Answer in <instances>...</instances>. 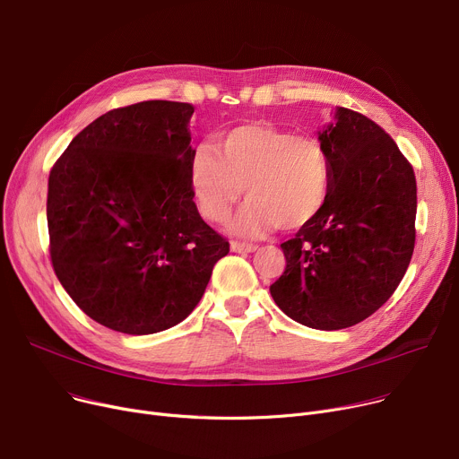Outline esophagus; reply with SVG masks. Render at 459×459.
<instances>
[{
    "label": "esophagus",
    "instance_id": "esophagus-1",
    "mask_svg": "<svg viewBox=\"0 0 459 459\" xmlns=\"http://www.w3.org/2000/svg\"><path fill=\"white\" fill-rule=\"evenodd\" d=\"M230 249L234 253H255L258 249V246H253V243H243V241H232Z\"/></svg>",
    "mask_w": 459,
    "mask_h": 459
}]
</instances>
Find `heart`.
<instances>
[{"instance_id":"1","label":"heart","mask_w":459,"mask_h":459,"mask_svg":"<svg viewBox=\"0 0 459 459\" xmlns=\"http://www.w3.org/2000/svg\"><path fill=\"white\" fill-rule=\"evenodd\" d=\"M190 182L203 216L223 221L246 188L236 230L262 236L310 225L328 203L332 159L314 134L253 121L223 133L216 147L201 143L190 157Z\"/></svg>"}]
</instances>
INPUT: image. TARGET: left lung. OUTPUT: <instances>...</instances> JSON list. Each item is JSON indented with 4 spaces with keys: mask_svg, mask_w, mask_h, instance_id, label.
<instances>
[{
    "mask_svg": "<svg viewBox=\"0 0 459 459\" xmlns=\"http://www.w3.org/2000/svg\"><path fill=\"white\" fill-rule=\"evenodd\" d=\"M319 140L332 159L330 197L281 246L286 269L269 291L293 321L342 330L401 284L415 247L417 182L394 140L359 112L335 108Z\"/></svg>",
    "mask_w": 459,
    "mask_h": 459,
    "instance_id": "obj_1",
    "label": "left lung"
}]
</instances>
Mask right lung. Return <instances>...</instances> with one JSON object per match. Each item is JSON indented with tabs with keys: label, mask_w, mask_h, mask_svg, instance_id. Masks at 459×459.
Instances as JSON below:
<instances>
[{
	"label": "right lung",
	"mask_w": 459,
	"mask_h": 459,
	"mask_svg": "<svg viewBox=\"0 0 459 459\" xmlns=\"http://www.w3.org/2000/svg\"><path fill=\"white\" fill-rule=\"evenodd\" d=\"M190 103L142 101L91 121L48 180L56 279L100 325L131 335L186 319L229 241L190 182Z\"/></svg>",
	"instance_id": "obj_1"
}]
</instances>
